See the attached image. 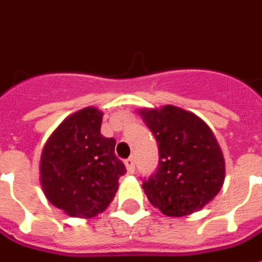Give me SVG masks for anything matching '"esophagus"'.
<instances>
[{
    "label": "esophagus",
    "instance_id": "obj_1",
    "mask_svg": "<svg viewBox=\"0 0 262 262\" xmlns=\"http://www.w3.org/2000/svg\"><path fill=\"white\" fill-rule=\"evenodd\" d=\"M125 164H126V169H127L129 173H135V170H136V164H135V159H133V157L126 159Z\"/></svg>",
    "mask_w": 262,
    "mask_h": 262
}]
</instances>
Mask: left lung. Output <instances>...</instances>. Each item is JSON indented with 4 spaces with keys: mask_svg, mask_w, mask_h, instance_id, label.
Instances as JSON below:
<instances>
[{
    "mask_svg": "<svg viewBox=\"0 0 262 262\" xmlns=\"http://www.w3.org/2000/svg\"><path fill=\"white\" fill-rule=\"evenodd\" d=\"M140 115L159 147L156 171L142 184L149 201L170 217L199 211L219 194L226 174L213 132L194 113L176 106Z\"/></svg>",
    "mask_w": 262,
    "mask_h": 262,
    "instance_id": "8db88e82",
    "label": "left lung"
}]
</instances>
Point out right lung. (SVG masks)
I'll use <instances>...</instances> for the list:
<instances>
[{"label": "right lung", "mask_w": 262, "mask_h": 262, "mask_svg": "<svg viewBox=\"0 0 262 262\" xmlns=\"http://www.w3.org/2000/svg\"><path fill=\"white\" fill-rule=\"evenodd\" d=\"M102 116L95 107L76 112L62 122L42 150V190L55 207L72 217L102 213L126 173L115 155L116 140L100 135Z\"/></svg>", "instance_id": "1"}]
</instances>
